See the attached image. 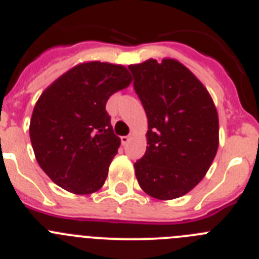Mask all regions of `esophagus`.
Returning <instances> with one entry per match:
<instances>
[{
	"label": "esophagus",
	"mask_w": 259,
	"mask_h": 259,
	"mask_svg": "<svg viewBox=\"0 0 259 259\" xmlns=\"http://www.w3.org/2000/svg\"><path fill=\"white\" fill-rule=\"evenodd\" d=\"M130 139H131L130 136H122V137H120V141H122L123 145H127L128 141H130Z\"/></svg>",
	"instance_id": "34e87169"
}]
</instances>
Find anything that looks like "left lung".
<instances>
[{"label": "left lung", "instance_id": "left-lung-1", "mask_svg": "<svg viewBox=\"0 0 259 259\" xmlns=\"http://www.w3.org/2000/svg\"><path fill=\"white\" fill-rule=\"evenodd\" d=\"M148 116V146L134 164L141 189L157 200L182 197L214 161L219 120L207 89L179 61L128 66Z\"/></svg>", "mask_w": 259, "mask_h": 259}]
</instances>
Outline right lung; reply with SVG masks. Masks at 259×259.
Here are the masks:
<instances>
[{
  "label": "right lung",
  "instance_id": "1",
  "mask_svg": "<svg viewBox=\"0 0 259 259\" xmlns=\"http://www.w3.org/2000/svg\"><path fill=\"white\" fill-rule=\"evenodd\" d=\"M131 80L124 66L87 62L59 76L40 96L29 137L37 163L61 188L89 194L104 185L120 145L106 102Z\"/></svg>",
  "mask_w": 259,
  "mask_h": 259
}]
</instances>
